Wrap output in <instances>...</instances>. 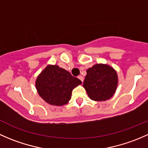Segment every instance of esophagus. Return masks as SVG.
<instances>
[{"label":"esophagus","instance_id":"34e87169","mask_svg":"<svg viewBox=\"0 0 148 148\" xmlns=\"http://www.w3.org/2000/svg\"><path fill=\"white\" fill-rule=\"evenodd\" d=\"M77 77H78V78L80 79V80H81L82 82H83V76H82V75H79Z\"/></svg>","mask_w":148,"mask_h":148}]
</instances>
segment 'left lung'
<instances>
[{
  "label": "left lung",
  "mask_w": 148,
  "mask_h": 148,
  "mask_svg": "<svg viewBox=\"0 0 148 148\" xmlns=\"http://www.w3.org/2000/svg\"><path fill=\"white\" fill-rule=\"evenodd\" d=\"M83 88L90 98L95 101L109 100L118 84L116 71L108 64H95L86 71Z\"/></svg>",
  "instance_id": "left-lung-1"
}]
</instances>
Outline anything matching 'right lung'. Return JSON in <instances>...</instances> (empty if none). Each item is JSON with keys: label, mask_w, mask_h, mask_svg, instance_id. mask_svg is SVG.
I'll use <instances>...</instances> for the list:
<instances>
[{"label": "right lung", "mask_w": 148, "mask_h": 148, "mask_svg": "<svg viewBox=\"0 0 148 148\" xmlns=\"http://www.w3.org/2000/svg\"><path fill=\"white\" fill-rule=\"evenodd\" d=\"M82 82L57 65H48L38 75L36 88L39 95L51 106L66 105L72 91Z\"/></svg>", "instance_id": "obj_1"}]
</instances>
